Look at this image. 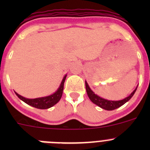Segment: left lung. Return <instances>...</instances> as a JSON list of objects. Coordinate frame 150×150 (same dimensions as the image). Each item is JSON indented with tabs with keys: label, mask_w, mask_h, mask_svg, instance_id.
<instances>
[{
	"label": "left lung",
	"mask_w": 150,
	"mask_h": 150,
	"mask_svg": "<svg viewBox=\"0 0 150 150\" xmlns=\"http://www.w3.org/2000/svg\"><path fill=\"white\" fill-rule=\"evenodd\" d=\"M138 87V86H137ZM137 87L136 88L135 90L131 93L128 96H127L125 99H122V100L119 101H110L107 100V99H104L103 98L100 97V96H97L96 94H95L93 93V91H92L91 89L90 88L89 86L88 85L87 82L86 81V92H87L88 96L89 97L90 100L93 102V104H96L97 106H99L101 108L104 109L106 110H115V109L118 108V107H121L122 105H123L124 104L126 103L128 101H129L131 99L134 94L135 93L136 91H137Z\"/></svg>",
	"instance_id": "obj_1"
}]
</instances>
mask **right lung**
<instances>
[{"label": "right lung", "instance_id": "right-lung-1", "mask_svg": "<svg viewBox=\"0 0 150 150\" xmlns=\"http://www.w3.org/2000/svg\"><path fill=\"white\" fill-rule=\"evenodd\" d=\"M66 77L67 75H64V77L63 78L61 84H60L59 87L57 89V91L53 93V94L50 95V96H45V97L36 98V99H27V98L23 97L21 95L18 94L16 92H15V93L21 100H22L24 102L29 104V105L32 106V107H35V108L38 109H41V110L48 109L55 105L61 99L62 96L63 90H64V81H65Z\"/></svg>", "mask_w": 150, "mask_h": 150}]
</instances>
